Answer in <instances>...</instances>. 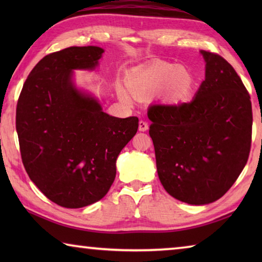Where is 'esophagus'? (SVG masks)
Segmentation results:
<instances>
[{
  "mask_svg": "<svg viewBox=\"0 0 262 262\" xmlns=\"http://www.w3.org/2000/svg\"><path fill=\"white\" fill-rule=\"evenodd\" d=\"M148 128H149L148 122H145V121H143V120H141V121L139 122V130H140V132H147Z\"/></svg>",
  "mask_w": 262,
  "mask_h": 262,
  "instance_id": "obj_1",
  "label": "esophagus"
}]
</instances>
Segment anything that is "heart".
Returning a JSON list of instances; mask_svg holds the SVG:
<instances>
[{
  "instance_id": "heart-1",
  "label": "heart",
  "mask_w": 262,
  "mask_h": 262,
  "mask_svg": "<svg viewBox=\"0 0 262 262\" xmlns=\"http://www.w3.org/2000/svg\"><path fill=\"white\" fill-rule=\"evenodd\" d=\"M126 83L130 94L137 98L154 96L161 90V95L171 103L187 100L195 89V77L190 70L166 62H152L133 70ZM118 95L123 101L129 100L121 86H118Z\"/></svg>"
}]
</instances>
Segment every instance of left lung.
<instances>
[{"label": "left lung", "instance_id": "1", "mask_svg": "<svg viewBox=\"0 0 262 262\" xmlns=\"http://www.w3.org/2000/svg\"><path fill=\"white\" fill-rule=\"evenodd\" d=\"M206 77L192 101L148 111L159 180L188 205L228 192L245 167L252 140L251 97L229 62L201 51Z\"/></svg>", "mask_w": 262, "mask_h": 262}]
</instances>
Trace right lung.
I'll list each match as a JSON object with an SVG mask.
<instances>
[{
    "label": "right lung",
    "instance_id": "obj_1",
    "mask_svg": "<svg viewBox=\"0 0 262 262\" xmlns=\"http://www.w3.org/2000/svg\"><path fill=\"white\" fill-rule=\"evenodd\" d=\"M103 53L97 46H74L42 57L17 103L25 170L46 198L64 208L92 205L107 194L119 154L139 128L136 117H111L75 85L74 70H94Z\"/></svg>",
    "mask_w": 262,
    "mask_h": 262
}]
</instances>
